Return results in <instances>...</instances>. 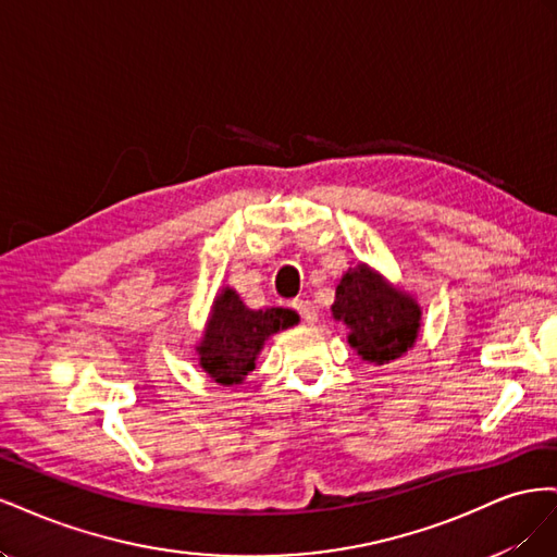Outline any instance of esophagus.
<instances>
[{"label": "esophagus", "instance_id": "1", "mask_svg": "<svg viewBox=\"0 0 557 557\" xmlns=\"http://www.w3.org/2000/svg\"><path fill=\"white\" fill-rule=\"evenodd\" d=\"M293 307L297 309V313L301 315V320H305V323H315V318H318V313H315V307H313V301L311 299H307V297H297L295 301H293Z\"/></svg>", "mask_w": 557, "mask_h": 557}]
</instances>
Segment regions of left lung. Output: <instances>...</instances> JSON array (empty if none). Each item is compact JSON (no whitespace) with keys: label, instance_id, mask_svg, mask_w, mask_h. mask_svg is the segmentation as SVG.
Wrapping results in <instances>:
<instances>
[{"label":"left lung","instance_id":"8db88e82","mask_svg":"<svg viewBox=\"0 0 557 557\" xmlns=\"http://www.w3.org/2000/svg\"><path fill=\"white\" fill-rule=\"evenodd\" d=\"M332 313L350 327L348 344L369 362H391L407 352L420 327V307L401 290L387 285L367 264L336 285Z\"/></svg>","mask_w":557,"mask_h":557}]
</instances>
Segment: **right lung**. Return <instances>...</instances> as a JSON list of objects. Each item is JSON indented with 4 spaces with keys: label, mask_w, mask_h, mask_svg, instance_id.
<instances>
[{
    "label": "right lung",
    "mask_w": 557,
    "mask_h": 557,
    "mask_svg": "<svg viewBox=\"0 0 557 557\" xmlns=\"http://www.w3.org/2000/svg\"><path fill=\"white\" fill-rule=\"evenodd\" d=\"M290 309H246L239 295L225 288L215 297L213 313L197 352L205 372L223 385L242 383L256 369V358L267 336L297 323Z\"/></svg>",
    "instance_id": "right-lung-1"
}]
</instances>
